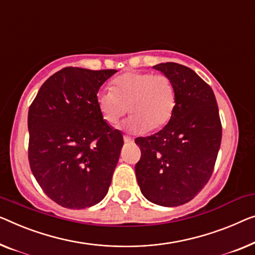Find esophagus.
<instances>
[{"instance_id":"obj_1","label":"esophagus","mask_w":255,"mask_h":255,"mask_svg":"<svg viewBox=\"0 0 255 255\" xmlns=\"http://www.w3.org/2000/svg\"><path fill=\"white\" fill-rule=\"evenodd\" d=\"M124 140H125V143H132L134 142V138L128 137V136H124Z\"/></svg>"}]
</instances>
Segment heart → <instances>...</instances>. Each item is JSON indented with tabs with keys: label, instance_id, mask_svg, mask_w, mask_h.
I'll list each match as a JSON object with an SVG mask.
<instances>
[{
	"label": "heart",
	"instance_id": "obj_1",
	"mask_svg": "<svg viewBox=\"0 0 255 255\" xmlns=\"http://www.w3.org/2000/svg\"><path fill=\"white\" fill-rule=\"evenodd\" d=\"M96 104L110 125H117L128 109L131 117L123 125L130 134L155 130L168 123L175 108V91L164 74L130 71L111 82V91H100Z\"/></svg>",
	"mask_w": 255,
	"mask_h": 255
}]
</instances>
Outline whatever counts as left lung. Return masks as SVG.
I'll return each instance as SVG.
<instances>
[{"label":"left lung","instance_id":"8db88e82","mask_svg":"<svg viewBox=\"0 0 255 255\" xmlns=\"http://www.w3.org/2000/svg\"><path fill=\"white\" fill-rule=\"evenodd\" d=\"M153 68L172 82L175 108L160 131L135 139L140 147L136 178L151 203L180 206L198 195L213 173L222 137L219 108L211 87L191 68L177 63Z\"/></svg>","mask_w":255,"mask_h":255}]
</instances>
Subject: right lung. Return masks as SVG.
<instances>
[{"label": "right lung", "mask_w": 255, "mask_h": 255, "mask_svg": "<svg viewBox=\"0 0 255 255\" xmlns=\"http://www.w3.org/2000/svg\"><path fill=\"white\" fill-rule=\"evenodd\" d=\"M117 70L65 67L51 75L28 110V160L45 195L72 210L104 198L124 137L102 117L101 86Z\"/></svg>", "instance_id": "add662e5"}]
</instances>
